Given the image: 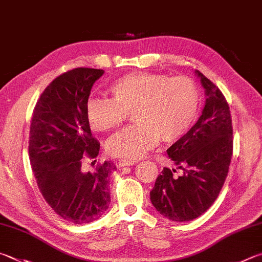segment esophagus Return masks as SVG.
I'll use <instances>...</instances> for the list:
<instances>
[{
    "label": "esophagus",
    "instance_id": "obj_1",
    "mask_svg": "<svg viewBox=\"0 0 262 262\" xmlns=\"http://www.w3.org/2000/svg\"><path fill=\"white\" fill-rule=\"evenodd\" d=\"M139 163V161L137 160H128V159H120V160H118V163H117V165H118V167H125V166H133V165H135V164H137Z\"/></svg>",
    "mask_w": 262,
    "mask_h": 262
}]
</instances>
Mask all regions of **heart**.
I'll list each match as a JSON object with an SVG mask.
<instances>
[{"mask_svg": "<svg viewBox=\"0 0 262 262\" xmlns=\"http://www.w3.org/2000/svg\"><path fill=\"white\" fill-rule=\"evenodd\" d=\"M111 99L90 98L85 119L93 130L105 133L121 126L132 113L134 126L106 143L113 157L137 160L158 144L173 143L185 135L199 112L201 93L189 77L133 72L108 87Z\"/></svg>", "mask_w": 262, "mask_h": 262, "instance_id": "obj_1", "label": "heart"}]
</instances>
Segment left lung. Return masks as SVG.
Segmentation results:
<instances>
[{"label":"left lung","instance_id":"1","mask_svg":"<svg viewBox=\"0 0 262 262\" xmlns=\"http://www.w3.org/2000/svg\"><path fill=\"white\" fill-rule=\"evenodd\" d=\"M205 89L206 101L198 121L168 147L167 155L183 174L164 167L150 191L152 205L172 221L201 216L212 206L225 183L232 156V125L229 105L221 90L194 71Z\"/></svg>","mask_w":262,"mask_h":262}]
</instances>
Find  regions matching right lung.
<instances>
[{
    "label": "right lung",
    "mask_w": 262,
    "mask_h": 262,
    "mask_svg": "<svg viewBox=\"0 0 262 262\" xmlns=\"http://www.w3.org/2000/svg\"><path fill=\"white\" fill-rule=\"evenodd\" d=\"M103 70L78 68L57 77L37 101L30 128V160L40 192L59 216L75 225L99 219L110 205L112 161L81 170L98 156L99 143L85 119V104ZM96 161V160H95Z\"/></svg>",
    "instance_id": "add662e5"
}]
</instances>
